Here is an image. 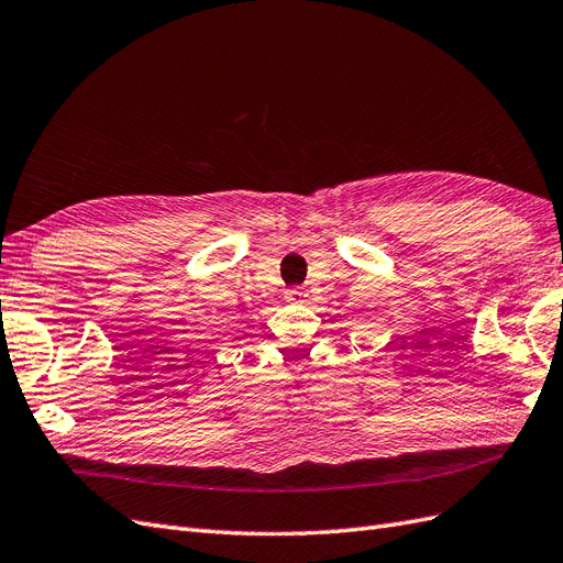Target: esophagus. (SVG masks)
Listing matches in <instances>:
<instances>
[{"instance_id": "1", "label": "esophagus", "mask_w": 563, "mask_h": 563, "mask_svg": "<svg viewBox=\"0 0 563 563\" xmlns=\"http://www.w3.org/2000/svg\"><path fill=\"white\" fill-rule=\"evenodd\" d=\"M284 298H286V302H294V305H298V302H305V298H308V294H305V288L294 286V288H286V291H284Z\"/></svg>"}]
</instances>
